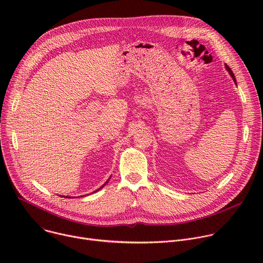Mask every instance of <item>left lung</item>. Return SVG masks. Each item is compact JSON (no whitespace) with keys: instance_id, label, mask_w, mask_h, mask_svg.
<instances>
[{"instance_id":"left-lung-1","label":"left lung","mask_w":263,"mask_h":263,"mask_svg":"<svg viewBox=\"0 0 263 263\" xmlns=\"http://www.w3.org/2000/svg\"><path fill=\"white\" fill-rule=\"evenodd\" d=\"M224 67H226V69L229 71V73H230V76L232 77V79H233V81H234V83L236 84V79H235V76H234V73H233V71L231 70V68L227 65V64H224Z\"/></svg>"}]
</instances>
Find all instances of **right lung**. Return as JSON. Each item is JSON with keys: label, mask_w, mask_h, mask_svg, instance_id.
Wrapping results in <instances>:
<instances>
[{"label": "right lung", "mask_w": 263, "mask_h": 263, "mask_svg": "<svg viewBox=\"0 0 263 263\" xmlns=\"http://www.w3.org/2000/svg\"><path fill=\"white\" fill-rule=\"evenodd\" d=\"M108 181H109V179H108V180H107V181H106V182H105V184H103V186H101V187H100V189H99V190H97V191H96V192H93V193H97V192H98V191H100V190H101V189H103V187H104V186H105V185H106V184H107V183H108ZM65 198H70V197H65Z\"/></svg>", "instance_id": "obj_1"}]
</instances>
